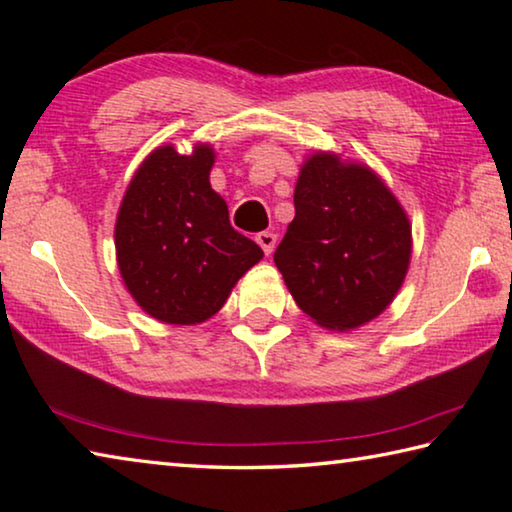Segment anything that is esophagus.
Segmentation results:
<instances>
[{
  "mask_svg": "<svg viewBox=\"0 0 512 512\" xmlns=\"http://www.w3.org/2000/svg\"><path fill=\"white\" fill-rule=\"evenodd\" d=\"M255 241H257V244L259 246H262V250H264V253L266 255H271L273 253V250H275V244H277V235H275V232H259V235L255 237Z\"/></svg>",
  "mask_w": 512,
  "mask_h": 512,
  "instance_id": "esophagus-1",
  "label": "esophagus"
}]
</instances>
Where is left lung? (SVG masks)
I'll use <instances>...</instances> for the list:
<instances>
[{
	"instance_id": "left-lung-1",
	"label": "left lung",
	"mask_w": 512,
	"mask_h": 512,
	"mask_svg": "<svg viewBox=\"0 0 512 512\" xmlns=\"http://www.w3.org/2000/svg\"><path fill=\"white\" fill-rule=\"evenodd\" d=\"M296 216L275 266L296 305L327 329H357L400 291L411 262L404 207L366 164L318 151L302 164Z\"/></svg>"
}]
</instances>
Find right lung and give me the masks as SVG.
Returning <instances> with one entry per match:
<instances>
[{
    "label": "right lung",
    "mask_w": 512,
    "mask_h": 512,
    "mask_svg": "<svg viewBox=\"0 0 512 512\" xmlns=\"http://www.w3.org/2000/svg\"><path fill=\"white\" fill-rule=\"evenodd\" d=\"M214 149L180 155L158 146L135 171L115 223L121 280L146 314L198 325L219 311L248 268L264 257L230 225L210 185Z\"/></svg>",
    "instance_id": "1"
}]
</instances>
